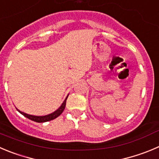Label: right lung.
I'll return each instance as SVG.
<instances>
[{"label": "right lung", "instance_id": "1", "mask_svg": "<svg viewBox=\"0 0 159 159\" xmlns=\"http://www.w3.org/2000/svg\"><path fill=\"white\" fill-rule=\"evenodd\" d=\"M68 96H66V98L65 99V100L63 101V103H62V105L56 110V111H54L53 113L49 114V115H44V116H36V115H28V114L24 113L23 111H19V109H17V111H19V113L22 114L23 116H25L26 118H29V119L32 120L34 121H36V122H45V121H51V120L55 119L57 117H59V115H61L63 113V111H64L65 109V107H66V99H67Z\"/></svg>", "mask_w": 159, "mask_h": 159}]
</instances>
